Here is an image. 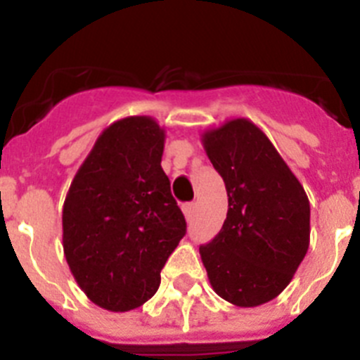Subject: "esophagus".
I'll use <instances>...</instances> for the list:
<instances>
[{
	"mask_svg": "<svg viewBox=\"0 0 360 360\" xmlns=\"http://www.w3.org/2000/svg\"><path fill=\"white\" fill-rule=\"evenodd\" d=\"M195 211H196V203L195 202L186 203V205H184V214H186L187 221H191V219H193V216H195Z\"/></svg>",
	"mask_w": 360,
	"mask_h": 360,
	"instance_id": "obj_1",
	"label": "esophagus"
}]
</instances>
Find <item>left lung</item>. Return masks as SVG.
I'll return each mask as SVG.
<instances>
[{"instance_id": "obj_1", "label": "left lung", "mask_w": 360, "mask_h": 360, "mask_svg": "<svg viewBox=\"0 0 360 360\" xmlns=\"http://www.w3.org/2000/svg\"><path fill=\"white\" fill-rule=\"evenodd\" d=\"M229 196L224 227L200 247L211 287L241 308L278 297L310 245V202L269 136L249 119L202 135Z\"/></svg>"}]
</instances>
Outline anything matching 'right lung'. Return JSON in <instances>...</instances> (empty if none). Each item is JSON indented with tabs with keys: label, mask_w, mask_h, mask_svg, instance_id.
Returning a JSON list of instances; mask_svg holds the SVG:
<instances>
[{
	"label": "right lung",
	"mask_w": 360,
	"mask_h": 360,
	"mask_svg": "<svg viewBox=\"0 0 360 360\" xmlns=\"http://www.w3.org/2000/svg\"><path fill=\"white\" fill-rule=\"evenodd\" d=\"M165 131L126 117L95 141L63 205V249L91 303L128 311L155 295L160 270L186 236V218L162 169Z\"/></svg>",
	"instance_id": "1"
}]
</instances>
